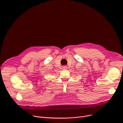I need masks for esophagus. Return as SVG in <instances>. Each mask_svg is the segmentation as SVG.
Instances as JSON below:
<instances>
[{
	"instance_id": "34e87169",
	"label": "esophagus",
	"mask_w": 123,
	"mask_h": 123,
	"mask_svg": "<svg viewBox=\"0 0 123 123\" xmlns=\"http://www.w3.org/2000/svg\"><path fill=\"white\" fill-rule=\"evenodd\" d=\"M63 68V69H65L66 68V66H64Z\"/></svg>"
}]
</instances>
